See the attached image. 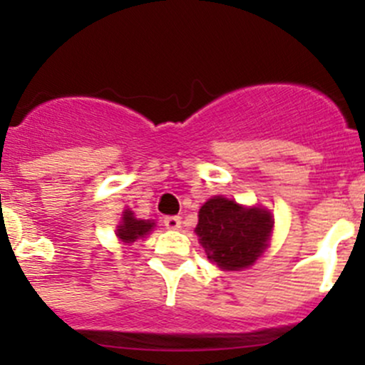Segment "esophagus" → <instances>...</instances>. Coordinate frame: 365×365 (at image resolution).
<instances>
[{
  "instance_id": "obj_1",
  "label": "esophagus",
  "mask_w": 365,
  "mask_h": 365,
  "mask_svg": "<svg viewBox=\"0 0 365 365\" xmlns=\"http://www.w3.org/2000/svg\"><path fill=\"white\" fill-rule=\"evenodd\" d=\"M164 226L168 227V230H178V227L182 226V219H180L178 215L164 217Z\"/></svg>"
}]
</instances>
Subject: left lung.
Wrapping results in <instances>:
<instances>
[{"instance_id":"left-lung-1","label":"left lung","mask_w":365,"mask_h":365,"mask_svg":"<svg viewBox=\"0 0 365 365\" xmlns=\"http://www.w3.org/2000/svg\"><path fill=\"white\" fill-rule=\"evenodd\" d=\"M272 226L267 210L244 208L217 196L201 206L196 233L212 263L224 270H242L267 249Z\"/></svg>"}]
</instances>
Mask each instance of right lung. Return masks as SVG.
<instances>
[{
    "label": "right lung",
    "mask_w": 365,
    "mask_h": 365,
    "mask_svg": "<svg viewBox=\"0 0 365 365\" xmlns=\"http://www.w3.org/2000/svg\"><path fill=\"white\" fill-rule=\"evenodd\" d=\"M153 222L150 220H138L132 215L130 210H125L123 212V222L118 226V237L125 242V244H130L135 242L139 237H145L148 235V231H152Z\"/></svg>",
    "instance_id": "1"
}]
</instances>
